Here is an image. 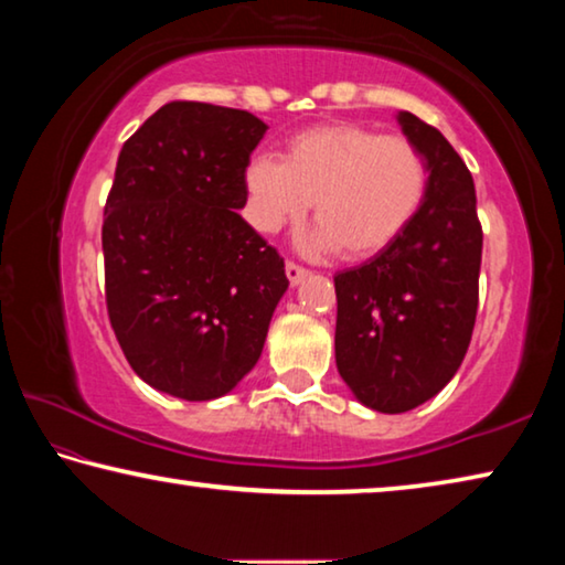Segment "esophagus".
Returning <instances> with one entry per match:
<instances>
[{
    "instance_id": "obj_1",
    "label": "esophagus",
    "mask_w": 565,
    "mask_h": 565,
    "mask_svg": "<svg viewBox=\"0 0 565 565\" xmlns=\"http://www.w3.org/2000/svg\"><path fill=\"white\" fill-rule=\"evenodd\" d=\"M286 276H289L291 284H299L301 279H307L309 276V268L299 266L297 262H286Z\"/></svg>"
}]
</instances>
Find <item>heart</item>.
<instances>
[{
  "mask_svg": "<svg viewBox=\"0 0 565 565\" xmlns=\"http://www.w3.org/2000/svg\"><path fill=\"white\" fill-rule=\"evenodd\" d=\"M429 168L415 142L364 125L299 132L289 158L258 156L246 170L248 216L264 234L307 216L321 221L303 238L309 250L370 256L392 244L423 209Z\"/></svg>",
  "mask_w": 565,
  "mask_h": 565,
  "instance_id": "1",
  "label": "heart"
}]
</instances>
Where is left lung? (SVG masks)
Wrapping results in <instances>:
<instances>
[{
	"label": "left lung",
	"instance_id": "left-lung-1",
	"mask_svg": "<svg viewBox=\"0 0 565 565\" xmlns=\"http://www.w3.org/2000/svg\"><path fill=\"white\" fill-rule=\"evenodd\" d=\"M429 185L409 226L334 276L337 370L362 405L397 415L455 377L478 315L482 226L465 160L433 125L399 113Z\"/></svg>",
	"mask_w": 565,
	"mask_h": 565
}]
</instances>
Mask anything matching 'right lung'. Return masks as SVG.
<instances>
[{
	"mask_svg": "<svg viewBox=\"0 0 565 565\" xmlns=\"http://www.w3.org/2000/svg\"><path fill=\"white\" fill-rule=\"evenodd\" d=\"M266 125L246 110L173 100L140 125L105 201L107 317L142 382L216 399L258 362L289 279L238 216Z\"/></svg>",
	"mask_w": 565,
	"mask_h": 565,
	"instance_id": "obj_1",
	"label": "right lung"
}]
</instances>
